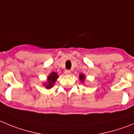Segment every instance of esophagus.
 Returning <instances> with one entry per match:
<instances>
[{
	"instance_id": "1",
	"label": "esophagus",
	"mask_w": 134,
	"mask_h": 134,
	"mask_svg": "<svg viewBox=\"0 0 134 134\" xmlns=\"http://www.w3.org/2000/svg\"><path fill=\"white\" fill-rule=\"evenodd\" d=\"M71 73V71L70 70H65V75H69Z\"/></svg>"
}]
</instances>
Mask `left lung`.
Masks as SVG:
<instances>
[{"mask_svg":"<svg viewBox=\"0 0 134 134\" xmlns=\"http://www.w3.org/2000/svg\"><path fill=\"white\" fill-rule=\"evenodd\" d=\"M85 75L81 73V74L79 75V79H80V80H81V81L83 82L84 81H85Z\"/></svg>","mask_w":134,"mask_h":134,"instance_id":"1","label":"left lung"}]
</instances>
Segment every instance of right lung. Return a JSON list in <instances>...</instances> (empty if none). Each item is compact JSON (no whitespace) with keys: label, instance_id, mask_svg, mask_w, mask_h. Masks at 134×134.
Instances as JSON below:
<instances>
[{"label":"right lung","instance_id":"1","mask_svg":"<svg viewBox=\"0 0 134 134\" xmlns=\"http://www.w3.org/2000/svg\"><path fill=\"white\" fill-rule=\"evenodd\" d=\"M59 77V75L55 72H51L49 76L47 77V83L44 84V86L47 89H51L53 87L55 81Z\"/></svg>","mask_w":134,"mask_h":134}]
</instances>
